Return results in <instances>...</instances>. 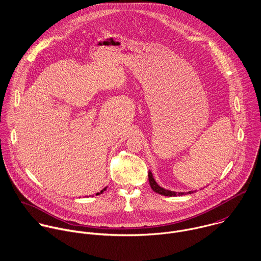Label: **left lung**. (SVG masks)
<instances>
[{"label":"left lung","mask_w":261,"mask_h":261,"mask_svg":"<svg viewBox=\"0 0 261 261\" xmlns=\"http://www.w3.org/2000/svg\"><path fill=\"white\" fill-rule=\"evenodd\" d=\"M148 177H149V182H150V186H151V189L155 192V193H158L160 195H163V196H167V197H175V196H181V195H186V194H192V193H195L197 192L196 190L195 191H189V192H174V191H170V190H166L162 187H160L154 176H153V173L151 170H149V174H148Z\"/></svg>","instance_id":"8db88e82"}]
</instances>
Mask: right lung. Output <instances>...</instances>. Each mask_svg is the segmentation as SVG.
<instances>
[{"label":"right lung","instance_id":"1","mask_svg":"<svg viewBox=\"0 0 261 261\" xmlns=\"http://www.w3.org/2000/svg\"><path fill=\"white\" fill-rule=\"evenodd\" d=\"M106 189H107V187H106V188H104V189H103L101 192H98L96 195H100V194H102L104 191H106ZM91 196H92V195H90V197H91ZM87 197H89V196H87Z\"/></svg>","mask_w":261,"mask_h":261}]
</instances>
